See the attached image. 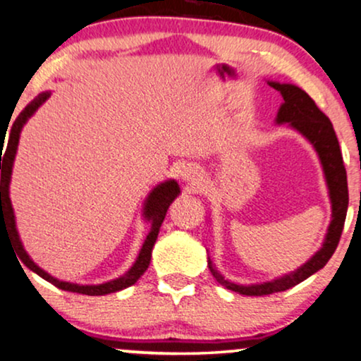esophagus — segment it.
I'll use <instances>...</instances> for the list:
<instances>
[{
    "mask_svg": "<svg viewBox=\"0 0 361 361\" xmlns=\"http://www.w3.org/2000/svg\"><path fill=\"white\" fill-rule=\"evenodd\" d=\"M198 175H200L198 168L193 166V165H183V168H181V170H180L181 180H185V181L195 180V178L198 176Z\"/></svg>",
    "mask_w": 361,
    "mask_h": 361,
    "instance_id": "esophagus-1",
    "label": "esophagus"
}]
</instances>
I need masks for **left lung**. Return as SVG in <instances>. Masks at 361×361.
I'll list each match as a JSON object with an SVG mask.
<instances>
[{
  "mask_svg": "<svg viewBox=\"0 0 361 361\" xmlns=\"http://www.w3.org/2000/svg\"><path fill=\"white\" fill-rule=\"evenodd\" d=\"M271 88L280 91L285 103L280 106L278 111L276 123H290L295 130H298L310 143L317 149L318 157L322 159L323 171H325L326 185L330 190L331 200V223L328 226V233L325 243L312 258L308 259L303 267L298 270L291 271L290 275H285L276 280L259 283V285H236L223 278L216 268L213 267L212 259L208 258V268L212 275L216 278V281L225 288L236 291V293L246 296H264L276 293V291H285L291 286L298 285L313 273L322 270L335 253L338 246L341 231H343L346 209H348V183H346V170L341 158V149L336 138L335 130H333L331 121L328 116L317 106V103L308 97L302 88L295 85H280L275 81H270Z\"/></svg>",
  "mask_w": 361,
  "mask_h": 361,
  "instance_id": "8db88e82",
  "label": "left lung"
}]
</instances>
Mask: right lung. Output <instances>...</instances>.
<instances>
[{
	"instance_id": "add662e5",
	"label": "right lung",
	"mask_w": 361,
	"mask_h": 361,
	"mask_svg": "<svg viewBox=\"0 0 361 361\" xmlns=\"http://www.w3.org/2000/svg\"><path fill=\"white\" fill-rule=\"evenodd\" d=\"M48 98H49V93H41L38 98H35L28 106L23 109L20 116L16 118V121L13 123L10 138H8V147L4 149V157L1 161V233L4 231V233L10 236L13 241V246H15L16 255L31 271H35L36 275L44 278V280L49 281L54 286H58V288L65 291H73V293L90 295V296L115 293V291H120L123 288H128V286L135 285L136 280L147 271V268L149 267V259H152V250L159 233V226H161L163 220H165L166 212L168 208H170V204L173 203V200L176 198L178 193H180V186H178L175 180H170V181H165V183L158 185L157 188L149 193L147 203H145V218H147L148 221H152V231H149V235L147 236V240H145L143 246H141V252L138 255V258H136L135 264L130 268V271H128L126 275H123L121 278H116V280L113 281L103 283V285H75V283L59 281L56 278L49 276L47 271H43L39 267H36L33 259L26 255L25 248H23L20 236H18V231H16L15 214H13V208L10 202L11 168H13V161H15L21 128L26 123V120H28V118L33 115L36 109L47 102ZM1 154H3V149H1Z\"/></svg>"
}]
</instances>
